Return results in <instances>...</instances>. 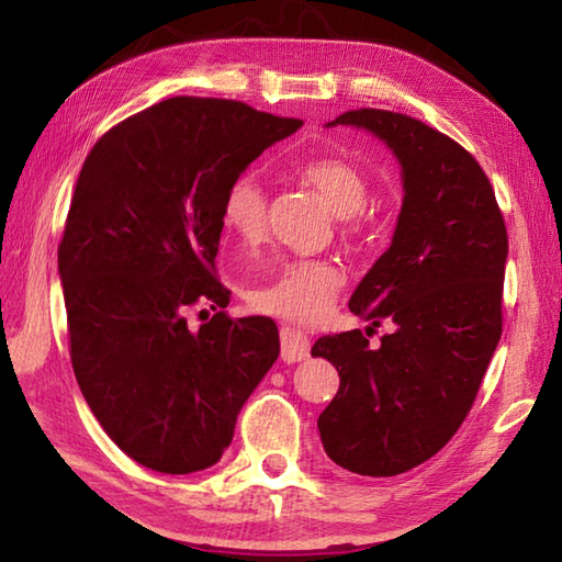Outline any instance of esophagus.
Masks as SVG:
<instances>
[{
	"mask_svg": "<svg viewBox=\"0 0 562 562\" xmlns=\"http://www.w3.org/2000/svg\"><path fill=\"white\" fill-rule=\"evenodd\" d=\"M280 345H282V361L294 364V361H304L310 357V339L302 335L300 329L284 327L280 331Z\"/></svg>",
	"mask_w": 562,
	"mask_h": 562,
	"instance_id": "34e87169",
	"label": "esophagus"
}]
</instances>
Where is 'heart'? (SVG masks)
I'll return each instance as SVG.
<instances>
[{"label":"heart","mask_w":562,"mask_h":562,"mask_svg":"<svg viewBox=\"0 0 562 562\" xmlns=\"http://www.w3.org/2000/svg\"><path fill=\"white\" fill-rule=\"evenodd\" d=\"M300 178L319 193L337 217L364 211L369 183L361 170L341 158H315L300 168ZM223 223L243 245H258L268 227V193L260 180L245 173L235 178L223 198ZM341 272L325 260H282L270 278L250 284L247 302L258 312L290 322H317L341 290Z\"/></svg>","instance_id":"heart-1"}]
</instances>
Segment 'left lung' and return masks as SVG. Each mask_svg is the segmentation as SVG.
Masks as SVG:
<instances>
[{
  "mask_svg": "<svg viewBox=\"0 0 562 562\" xmlns=\"http://www.w3.org/2000/svg\"><path fill=\"white\" fill-rule=\"evenodd\" d=\"M331 126L372 133L402 166L392 243L349 300L355 315L394 331L376 349L359 329L312 347L339 372L317 418L322 446L341 469L382 479L431 459L469 414L501 339L508 235L486 173L449 136L379 109Z\"/></svg>",
  "mask_w": 562,
  "mask_h": 562,
  "instance_id": "obj_1",
  "label": "left lung"
}]
</instances>
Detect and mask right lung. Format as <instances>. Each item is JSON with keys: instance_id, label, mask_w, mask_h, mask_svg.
<instances>
[{"instance_id": "add662e5", "label": "right lung", "mask_w": 562, "mask_h": 562, "mask_svg": "<svg viewBox=\"0 0 562 562\" xmlns=\"http://www.w3.org/2000/svg\"><path fill=\"white\" fill-rule=\"evenodd\" d=\"M300 126L176 97L113 126L83 160L59 245L71 364L109 439L150 471L221 461L280 355L268 317L217 312L190 329L186 312L227 307L213 272L225 190Z\"/></svg>"}]
</instances>
